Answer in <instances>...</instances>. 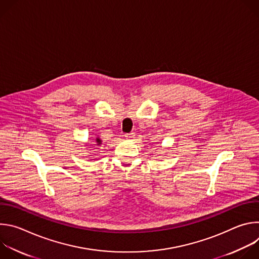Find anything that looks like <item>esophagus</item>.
Masks as SVG:
<instances>
[{
    "label": "esophagus",
    "mask_w": 259,
    "mask_h": 259,
    "mask_svg": "<svg viewBox=\"0 0 259 259\" xmlns=\"http://www.w3.org/2000/svg\"><path fill=\"white\" fill-rule=\"evenodd\" d=\"M134 136H135V133H134V132H130V133L125 134V137H126L127 139H132V138H134Z\"/></svg>",
    "instance_id": "obj_1"
}]
</instances>
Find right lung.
I'll use <instances>...</instances> for the list:
<instances>
[{
  "instance_id": "right-lung-1",
  "label": "right lung",
  "mask_w": 259,
  "mask_h": 259,
  "mask_svg": "<svg viewBox=\"0 0 259 259\" xmlns=\"http://www.w3.org/2000/svg\"><path fill=\"white\" fill-rule=\"evenodd\" d=\"M96 142H97V143H98V144H100V142H101V140H100V139H99V138H96ZM98 144H97V145H98Z\"/></svg>"
}]
</instances>
